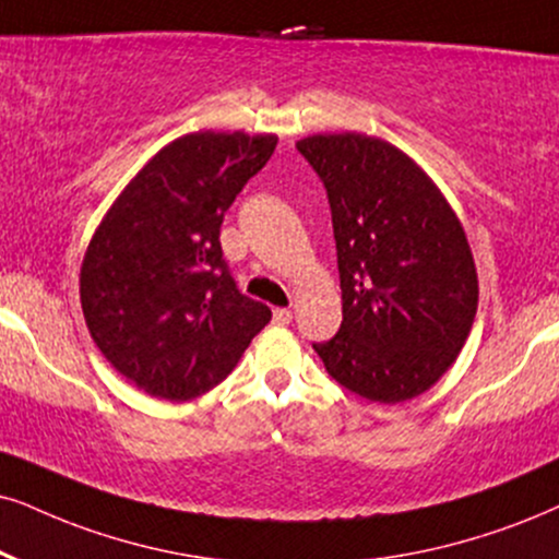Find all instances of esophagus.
I'll return each mask as SVG.
<instances>
[{"label": "esophagus", "mask_w": 559, "mask_h": 559, "mask_svg": "<svg viewBox=\"0 0 559 559\" xmlns=\"http://www.w3.org/2000/svg\"><path fill=\"white\" fill-rule=\"evenodd\" d=\"M292 320H294L292 309H284V307L273 309V324H288Z\"/></svg>", "instance_id": "esophagus-1"}]
</instances>
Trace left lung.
Returning a JSON list of instances; mask_svg holds the SVG:
<instances>
[{
    "label": "left lung",
    "mask_w": 559,
    "mask_h": 559,
    "mask_svg": "<svg viewBox=\"0 0 559 559\" xmlns=\"http://www.w3.org/2000/svg\"><path fill=\"white\" fill-rule=\"evenodd\" d=\"M328 190L343 288L335 337L314 343L337 384L371 402L423 394L456 361L477 271L447 198L407 154L364 133L296 144Z\"/></svg>",
    "instance_id": "left-lung-1"
}]
</instances>
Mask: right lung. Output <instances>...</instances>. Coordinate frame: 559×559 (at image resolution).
I'll return each instance as SVG.
<instances>
[{
    "label": "right lung",
    "mask_w": 559,
    "mask_h": 559,
    "mask_svg": "<svg viewBox=\"0 0 559 559\" xmlns=\"http://www.w3.org/2000/svg\"><path fill=\"white\" fill-rule=\"evenodd\" d=\"M278 139L188 133L167 144L118 195L82 263L92 341L139 390L193 400L214 390L271 322L239 292L222 222Z\"/></svg>",
    "instance_id": "add662e5"
}]
</instances>
